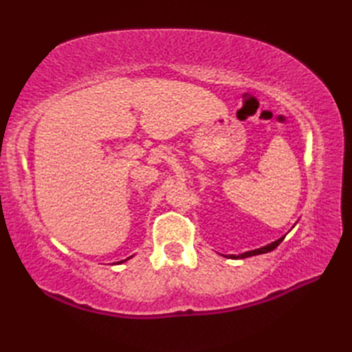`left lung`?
I'll list each match as a JSON object with an SVG mask.
<instances>
[{"mask_svg": "<svg viewBox=\"0 0 352 352\" xmlns=\"http://www.w3.org/2000/svg\"><path fill=\"white\" fill-rule=\"evenodd\" d=\"M284 237H286V236H283L281 239H278V241H275V242H272V243H269V245L263 246V248H258V250H256V251H248V252H243V254H241V256H227V257H230V258H246V257L258 256V254H265V252H269V251L275 250L276 246H278V245H280V243L284 241Z\"/></svg>", "mask_w": 352, "mask_h": 352, "instance_id": "obj_1", "label": "left lung"}]
</instances>
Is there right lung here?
<instances>
[{
  "mask_svg": "<svg viewBox=\"0 0 352 352\" xmlns=\"http://www.w3.org/2000/svg\"><path fill=\"white\" fill-rule=\"evenodd\" d=\"M130 258V257H129ZM118 263H122V261H118Z\"/></svg>",
  "mask_w": 352,
  "mask_h": 352,
  "instance_id": "1",
  "label": "right lung"
}]
</instances>
